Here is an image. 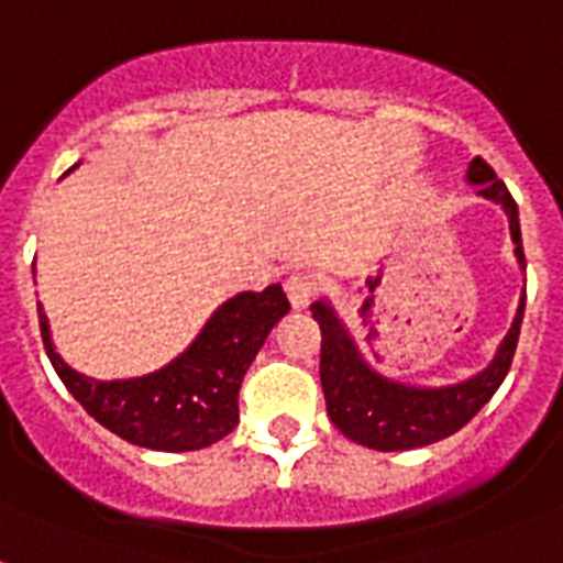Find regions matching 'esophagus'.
<instances>
[{
    "mask_svg": "<svg viewBox=\"0 0 563 563\" xmlns=\"http://www.w3.org/2000/svg\"><path fill=\"white\" fill-rule=\"evenodd\" d=\"M318 291H321V277L312 272H295L286 280V295H289L291 307H307Z\"/></svg>",
    "mask_w": 563,
    "mask_h": 563,
    "instance_id": "34e87169",
    "label": "esophagus"
}]
</instances>
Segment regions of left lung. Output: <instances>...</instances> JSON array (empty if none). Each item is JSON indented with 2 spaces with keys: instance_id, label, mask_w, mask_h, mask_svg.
<instances>
[{
  "instance_id": "8db88e82",
  "label": "left lung",
  "mask_w": 563,
  "mask_h": 563,
  "mask_svg": "<svg viewBox=\"0 0 563 563\" xmlns=\"http://www.w3.org/2000/svg\"><path fill=\"white\" fill-rule=\"evenodd\" d=\"M467 180L479 187L482 198L499 203L508 216V228L515 239L517 263L526 268L523 242H520V219L517 203L506 184L497 178L482 157H473L467 166ZM526 291L517 307L515 324L506 333L497 356L485 371L471 379L444 388H420L402 385L397 379L376 374L362 360L360 347L339 321L335 309L327 300L312 303V318L321 327V388H324L327 415L342 435L371 450H415V446L435 444L441 438L453 435L494 397L506 379L511 360H515L520 321H523Z\"/></svg>"
}]
</instances>
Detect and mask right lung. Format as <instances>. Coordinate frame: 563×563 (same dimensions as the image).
<instances>
[{"label":"right lung","mask_w":563,"mask_h":563,"mask_svg":"<svg viewBox=\"0 0 563 563\" xmlns=\"http://www.w3.org/2000/svg\"><path fill=\"white\" fill-rule=\"evenodd\" d=\"M289 312L280 283L224 300L187 351L166 368L134 379L99 383L57 356L48 318L37 309L48 362L87 415L128 444L163 453L203 450L239 423V385L272 327Z\"/></svg>","instance_id":"1"}]
</instances>
